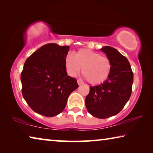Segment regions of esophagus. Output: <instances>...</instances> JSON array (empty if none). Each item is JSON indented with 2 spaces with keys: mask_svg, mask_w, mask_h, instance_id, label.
Listing matches in <instances>:
<instances>
[{
  "mask_svg": "<svg viewBox=\"0 0 153 153\" xmlns=\"http://www.w3.org/2000/svg\"><path fill=\"white\" fill-rule=\"evenodd\" d=\"M77 84H78V85H81V84H84V82H83L82 80H80V79H77Z\"/></svg>",
  "mask_w": 153,
  "mask_h": 153,
  "instance_id": "obj_1",
  "label": "esophagus"
}]
</instances>
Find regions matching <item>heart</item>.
<instances>
[{
	"instance_id": "heart-1",
	"label": "heart",
	"mask_w": 153,
	"mask_h": 153,
	"mask_svg": "<svg viewBox=\"0 0 153 153\" xmlns=\"http://www.w3.org/2000/svg\"><path fill=\"white\" fill-rule=\"evenodd\" d=\"M65 67L69 76H76L82 68V74L90 84H102L110 76L112 63L107 56L100 55L87 48L77 51L75 55L71 54L65 58Z\"/></svg>"
}]
</instances>
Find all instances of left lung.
I'll use <instances>...</instances> for the list:
<instances>
[{"label": "left lung", "mask_w": 153, "mask_h": 153, "mask_svg": "<svg viewBox=\"0 0 153 153\" xmlns=\"http://www.w3.org/2000/svg\"><path fill=\"white\" fill-rule=\"evenodd\" d=\"M100 50L110 59L111 73L103 84L90 86L85 104L92 116L105 119L117 115L128 101L132 91L134 74L128 59L115 48L107 46Z\"/></svg>", "instance_id": "1"}]
</instances>
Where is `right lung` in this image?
Returning a JSON list of instances; mask_svg holds the SVG:
<instances>
[{
    "instance_id": "right-lung-1",
    "label": "right lung",
    "mask_w": 153,
    "mask_h": 153,
    "mask_svg": "<svg viewBox=\"0 0 153 153\" xmlns=\"http://www.w3.org/2000/svg\"><path fill=\"white\" fill-rule=\"evenodd\" d=\"M69 46L48 44L25 61L21 74L22 95L32 109L54 117L65 107L69 94L78 88L76 78L67 76L65 58Z\"/></svg>"
}]
</instances>
